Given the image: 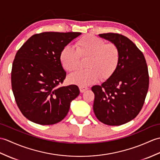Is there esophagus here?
Listing matches in <instances>:
<instances>
[{"label": "esophagus", "mask_w": 160, "mask_h": 160, "mask_svg": "<svg viewBox=\"0 0 160 160\" xmlns=\"http://www.w3.org/2000/svg\"><path fill=\"white\" fill-rule=\"evenodd\" d=\"M79 88H80V91L81 92H83L85 91H87L88 89V88L86 87H80Z\"/></svg>", "instance_id": "obj_1"}]
</instances>
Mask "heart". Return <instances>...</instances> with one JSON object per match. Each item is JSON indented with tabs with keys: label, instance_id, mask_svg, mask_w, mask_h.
<instances>
[{
	"label": "heart",
	"instance_id": "b5f03b06",
	"mask_svg": "<svg viewBox=\"0 0 160 160\" xmlns=\"http://www.w3.org/2000/svg\"><path fill=\"white\" fill-rule=\"evenodd\" d=\"M120 50L113 43L93 35H86L78 40L75 48L70 46L63 48L60 54L61 64L66 71L73 72L78 68L80 58H87V69L74 72L68 76L72 84L86 87L99 80L110 78L116 71L120 61Z\"/></svg>",
	"mask_w": 160,
	"mask_h": 160
}]
</instances>
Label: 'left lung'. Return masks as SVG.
Returning a JSON list of instances; mask_svg holds the SVG:
<instances>
[{"mask_svg": "<svg viewBox=\"0 0 160 160\" xmlns=\"http://www.w3.org/2000/svg\"><path fill=\"white\" fill-rule=\"evenodd\" d=\"M99 36L116 44L121 56L113 75L91 88L93 111L103 123L121 125L133 119L143 106L149 83L147 65L142 52L126 37L112 32Z\"/></svg>", "mask_w": 160, "mask_h": 160, "instance_id": "obj_1", "label": "left lung"}]
</instances>
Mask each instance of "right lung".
I'll use <instances>...</instances> for the list:
<instances>
[{"label": "right lung", "mask_w": 160, "mask_h": 160, "mask_svg": "<svg viewBox=\"0 0 160 160\" xmlns=\"http://www.w3.org/2000/svg\"><path fill=\"white\" fill-rule=\"evenodd\" d=\"M81 32H44L31 36L16 54L12 87L20 110L29 121L53 125L68 114L80 94L76 85L59 87L66 72L60 60L63 48Z\"/></svg>", "instance_id": "1"}]
</instances>
